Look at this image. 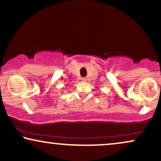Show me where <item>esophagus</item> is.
<instances>
[{
	"label": "esophagus",
	"mask_w": 161,
	"mask_h": 161,
	"mask_svg": "<svg viewBox=\"0 0 161 161\" xmlns=\"http://www.w3.org/2000/svg\"><path fill=\"white\" fill-rule=\"evenodd\" d=\"M82 81H84V82H86L87 79L86 78H82Z\"/></svg>",
	"instance_id": "1"
}]
</instances>
